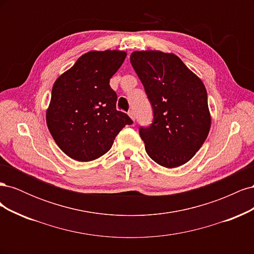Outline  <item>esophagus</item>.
<instances>
[{"instance_id": "1", "label": "esophagus", "mask_w": 254, "mask_h": 254, "mask_svg": "<svg viewBox=\"0 0 254 254\" xmlns=\"http://www.w3.org/2000/svg\"><path fill=\"white\" fill-rule=\"evenodd\" d=\"M128 115L130 117V119H131L132 121H134V113H133V111L130 110V111L128 112Z\"/></svg>"}]
</instances>
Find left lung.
I'll use <instances>...</instances> for the list:
<instances>
[{"label":"left lung","mask_w":254,"mask_h":254,"mask_svg":"<svg viewBox=\"0 0 254 254\" xmlns=\"http://www.w3.org/2000/svg\"><path fill=\"white\" fill-rule=\"evenodd\" d=\"M153 109V123L140 128L147 155L159 165L178 167L195 156L211 128L202 80L173 53L135 51L130 55Z\"/></svg>","instance_id":"left-lung-1"}]
</instances>
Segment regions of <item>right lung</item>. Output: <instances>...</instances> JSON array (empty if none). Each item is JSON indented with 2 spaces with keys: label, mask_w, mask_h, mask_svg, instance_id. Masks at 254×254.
Returning a JSON list of instances; mask_svg holds the SVG:
<instances>
[{
  "label": "right lung",
  "mask_w": 254,
  "mask_h": 254,
  "mask_svg": "<svg viewBox=\"0 0 254 254\" xmlns=\"http://www.w3.org/2000/svg\"><path fill=\"white\" fill-rule=\"evenodd\" d=\"M127 53L90 51L54 82L47 109V124L58 147L66 156L89 162L112 147L128 115L117 110V93L109 80L124 63Z\"/></svg>",
  "instance_id": "obj_1"
}]
</instances>
